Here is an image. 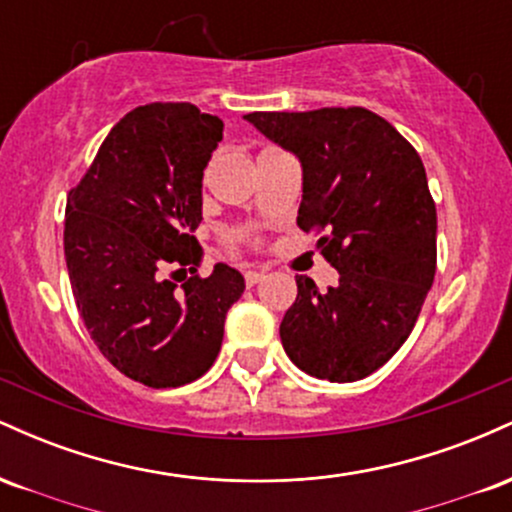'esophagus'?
Returning <instances> with one entry per match:
<instances>
[{
    "instance_id": "34e87169",
    "label": "esophagus",
    "mask_w": 512,
    "mask_h": 512,
    "mask_svg": "<svg viewBox=\"0 0 512 512\" xmlns=\"http://www.w3.org/2000/svg\"><path fill=\"white\" fill-rule=\"evenodd\" d=\"M262 279H264V272H255V269H250V272H245V284H248V286L260 284Z\"/></svg>"
}]
</instances>
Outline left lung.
<instances>
[{"mask_svg":"<svg viewBox=\"0 0 512 512\" xmlns=\"http://www.w3.org/2000/svg\"><path fill=\"white\" fill-rule=\"evenodd\" d=\"M303 166L298 226L339 284L317 291L296 276L281 344L308 375L354 383L407 342L436 276V202L421 156L385 117L366 108L245 115Z\"/></svg>","mask_w":512,"mask_h":512,"instance_id":"1","label":"left lung"}]
</instances>
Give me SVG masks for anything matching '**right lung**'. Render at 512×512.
<instances>
[{"label":"right lung","instance_id":"1","mask_svg":"<svg viewBox=\"0 0 512 512\" xmlns=\"http://www.w3.org/2000/svg\"><path fill=\"white\" fill-rule=\"evenodd\" d=\"M221 137L219 117L190 103L139 105L110 129L67 197L64 257L86 330L120 373L156 390L214 366L228 308L245 291L226 264L197 274L204 252L192 231Z\"/></svg>","mask_w":512,"mask_h":512}]
</instances>
